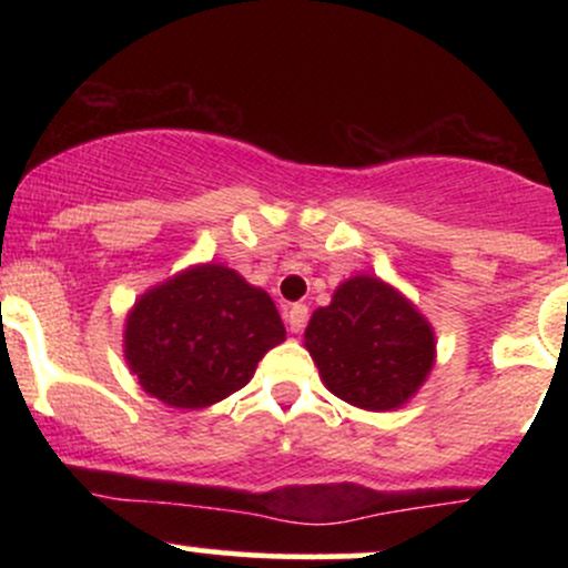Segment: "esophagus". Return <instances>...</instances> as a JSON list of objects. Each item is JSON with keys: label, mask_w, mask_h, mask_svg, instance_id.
I'll use <instances>...</instances> for the list:
<instances>
[{"label": "esophagus", "mask_w": 568, "mask_h": 568, "mask_svg": "<svg viewBox=\"0 0 568 568\" xmlns=\"http://www.w3.org/2000/svg\"><path fill=\"white\" fill-rule=\"evenodd\" d=\"M306 315H310V310H306L304 304H291L288 306V312H285V321H288L291 334H302L304 325H306Z\"/></svg>", "instance_id": "obj_1"}]
</instances>
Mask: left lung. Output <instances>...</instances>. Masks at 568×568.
I'll use <instances>...</instances> for the list:
<instances>
[{"label":"left lung","mask_w":568,"mask_h":568,"mask_svg":"<svg viewBox=\"0 0 568 568\" xmlns=\"http://www.w3.org/2000/svg\"><path fill=\"white\" fill-rule=\"evenodd\" d=\"M435 344L419 306L376 275L344 280L304 331L325 387L363 410L406 406L435 366Z\"/></svg>","instance_id":"left-lung-1"}]
</instances>
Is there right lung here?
<instances>
[{"label": "right lung", "mask_w": 568, "mask_h": 568, "mask_svg": "<svg viewBox=\"0 0 568 568\" xmlns=\"http://www.w3.org/2000/svg\"><path fill=\"white\" fill-rule=\"evenodd\" d=\"M280 342L285 325L270 293L226 264L205 262L135 298L122 352L143 393L197 410L243 389Z\"/></svg>", "instance_id": "right-lung-1"}]
</instances>
